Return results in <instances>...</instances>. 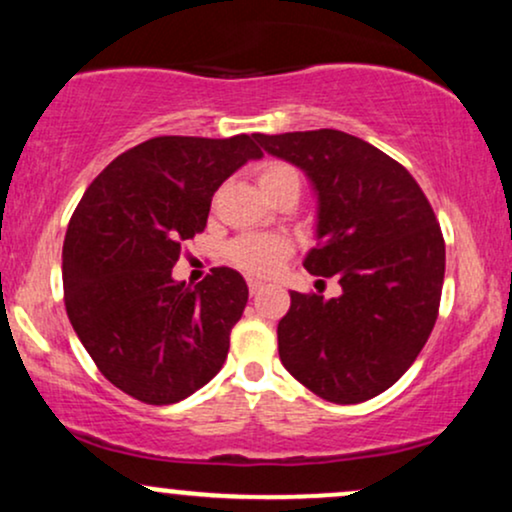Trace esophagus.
<instances>
[{"mask_svg": "<svg viewBox=\"0 0 512 512\" xmlns=\"http://www.w3.org/2000/svg\"><path fill=\"white\" fill-rule=\"evenodd\" d=\"M248 289H250V293H257L262 289V281L260 279H248Z\"/></svg>", "mask_w": 512, "mask_h": 512, "instance_id": "esophagus-1", "label": "esophagus"}]
</instances>
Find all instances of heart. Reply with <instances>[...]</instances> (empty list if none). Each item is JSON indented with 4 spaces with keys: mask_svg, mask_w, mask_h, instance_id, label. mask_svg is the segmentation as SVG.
I'll return each instance as SVG.
<instances>
[{
    "mask_svg": "<svg viewBox=\"0 0 512 512\" xmlns=\"http://www.w3.org/2000/svg\"><path fill=\"white\" fill-rule=\"evenodd\" d=\"M260 185L267 195H272L276 187L286 185V182H298L301 185V175L291 163L284 161H267L260 166ZM291 255L289 240L281 236H257L248 233L240 236L228 245V260L248 274H272L281 267V262Z\"/></svg>",
    "mask_w": 512,
    "mask_h": 512,
    "instance_id": "obj_1",
    "label": "heart"
}]
</instances>
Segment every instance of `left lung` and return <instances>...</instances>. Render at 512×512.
<instances>
[{"mask_svg":"<svg viewBox=\"0 0 512 512\" xmlns=\"http://www.w3.org/2000/svg\"><path fill=\"white\" fill-rule=\"evenodd\" d=\"M303 168L317 192V245L303 267L342 296L291 291L279 358L334 404L380 395L407 373L438 320L445 240L419 182L395 158L339 129L255 134Z\"/></svg>","mask_w":512,"mask_h":512,"instance_id":"8db88e82","label":"left lung"}]
</instances>
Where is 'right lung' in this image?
Segmentation results:
<instances>
[{"label":"right lung","instance_id":"1","mask_svg":"<svg viewBox=\"0 0 512 512\" xmlns=\"http://www.w3.org/2000/svg\"><path fill=\"white\" fill-rule=\"evenodd\" d=\"M260 146L154 137L88 185L62 248L64 308L98 370L144 404H175L219 373L248 303L236 269L175 281L182 245L207 228L211 197Z\"/></svg>","mask_w":512,"mask_h":512}]
</instances>
